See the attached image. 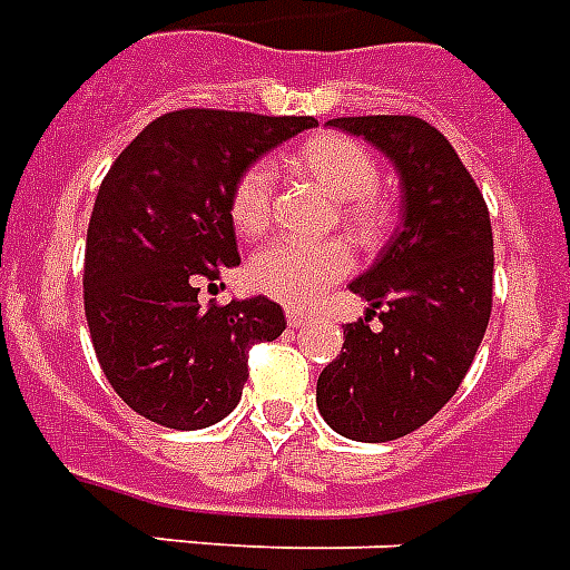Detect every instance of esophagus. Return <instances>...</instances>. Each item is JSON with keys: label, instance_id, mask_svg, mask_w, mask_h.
Segmentation results:
<instances>
[{"label": "esophagus", "instance_id": "34e87169", "mask_svg": "<svg viewBox=\"0 0 570 570\" xmlns=\"http://www.w3.org/2000/svg\"><path fill=\"white\" fill-rule=\"evenodd\" d=\"M313 316L311 313H304V311H286V325H289V328H304V325H307V322H311Z\"/></svg>", "mask_w": 570, "mask_h": 570}]
</instances>
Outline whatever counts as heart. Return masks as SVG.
<instances>
[{
    "instance_id": "heart-1",
    "label": "heart",
    "mask_w": 570,
    "mask_h": 570,
    "mask_svg": "<svg viewBox=\"0 0 570 570\" xmlns=\"http://www.w3.org/2000/svg\"><path fill=\"white\" fill-rule=\"evenodd\" d=\"M295 163L304 171L343 200V222L361 236L375 239L384 224V213L375 191L381 183V168L375 156L361 141L337 132H325L304 141L295 154ZM275 204V168L268 163H254L239 174L230 191V218L236 230L257 236L272 222ZM355 268V248L346 239L302 242L289 236L259 245L248 259V281L268 298L284 304L316 302L328 286L340 284Z\"/></svg>"
}]
</instances>
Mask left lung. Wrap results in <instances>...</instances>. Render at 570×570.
Masks as SVG:
<instances>
[{
  "label": "left lung",
  "instance_id": "1",
  "mask_svg": "<svg viewBox=\"0 0 570 570\" xmlns=\"http://www.w3.org/2000/svg\"><path fill=\"white\" fill-rule=\"evenodd\" d=\"M393 159L402 222L348 289L370 302L316 381V405L343 438L384 443L429 423L459 390L494 302L485 197L446 138L414 115L334 118ZM380 313L382 325L370 330Z\"/></svg>",
  "mask_w": 570,
  "mask_h": 570
}]
</instances>
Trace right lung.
<instances>
[{"label":"right lung","mask_w":570,"mask_h":570,"mask_svg":"<svg viewBox=\"0 0 570 570\" xmlns=\"http://www.w3.org/2000/svg\"><path fill=\"white\" fill-rule=\"evenodd\" d=\"M313 118L180 109L147 124L115 159L85 242V320L124 402L165 429L230 414L248 352L284 334L266 295L200 307V284L239 266L230 191L239 174Z\"/></svg>","instance_id":"1"}]
</instances>
